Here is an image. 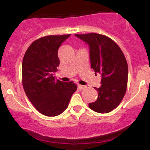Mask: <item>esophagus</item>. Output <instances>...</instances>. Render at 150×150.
Here are the masks:
<instances>
[{
    "label": "esophagus",
    "mask_w": 150,
    "mask_h": 150,
    "mask_svg": "<svg viewBox=\"0 0 150 150\" xmlns=\"http://www.w3.org/2000/svg\"><path fill=\"white\" fill-rule=\"evenodd\" d=\"M86 86H83V85H79V88H80L81 90H83L85 88H86Z\"/></svg>",
    "instance_id": "1"
}]
</instances>
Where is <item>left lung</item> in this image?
Returning a JSON list of instances; mask_svg holds the SVG:
<instances>
[{"label": "left lung", "instance_id": "left-lung-1", "mask_svg": "<svg viewBox=\"0 0 150 150\" xmlns=\"http://www.w3.org/2000/svg\"><path fill=\"white\" fill-rule=\"evenodd\" d=\"M89 46L91 68L101 77L98 97L88 106L99 113H108L116 108L126 92L128 68L120 47L105 35L91 33L75 34Z\"/></svg>", "mask_w": 150, "mask_h": 150}]
</instances>
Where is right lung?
<instances>
[{
    "mask_svg": "<svg viewBox=\"0 0 150 150\" xmlns=\"http://www.w3.org/2000/svg\"><path fill=\"white\" fill-rule=\"evenodd\" d=\"M70 35L40 38L29 46L23 57L22 79L24 91L37 110L47 117L62 113L77 88L72 81L56 80L53 76L59 64V47Z\"/></svg>",
    "mask_w": 150,
    "mask_h": 150,
    "instance_id": "obj_1",
    "label": "right lung"
}]
</instances>
